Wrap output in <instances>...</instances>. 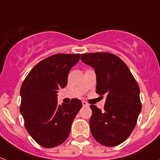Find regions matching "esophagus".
I'll return each instance as SVG.
<instances>
[{"label":"esophagus","mask_w":160,"mask_h":160,"mask_svg":"<svg viewBox=\"0 0 160 160\" xmlns=\"http://www.w3.org/2000/svg\"><path fill=\"white\" fill-rule=\"evenodd\" d=\"M82 104H83V106H84V107H87V106H89V104H88V103L86 102V101H82Z\"/></svg>","instance_id":"obj_1"}]
</instances>
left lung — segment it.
<instances>
[{"label":"left lung","mask_w":160,"mask_h":160,"mask_svg":"<svg viewBox=\"0 0 160 160\" xmlns=\"http://www.w3.org/2000/svg\"><path fill=\"white\" fill-rule=\"evenodd\" d=\"M80 59L94 69L96 92L106 98L104 111L90 106L92 135L103 146H118L128 138L141 112L139 87L126 64L112 53H86Z\"/></svg>","instance_id":"left-lung-1"}]
</instances>
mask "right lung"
I'll list each match as a JSON object with an SVG mask.
<instances>
[{"label":"right lung","mask_w":160,"mask_h":160,"mask_svg":"<svg viewBox=\"0 0 160 160\" xmlns=\"http://www.w3.org/2000/svg\"><path fill=\"white\" fill-rule=\"evenodd\" d=\"M80 54L58 53L40 61L21 87L20 112L26 130L45 148L62 144L69 136L71 125L82 108L79 99L58 104L59 88L67 84L68 73L80 60Z\"/></svg>","instance_id":"obj_1"}]
</instances>
